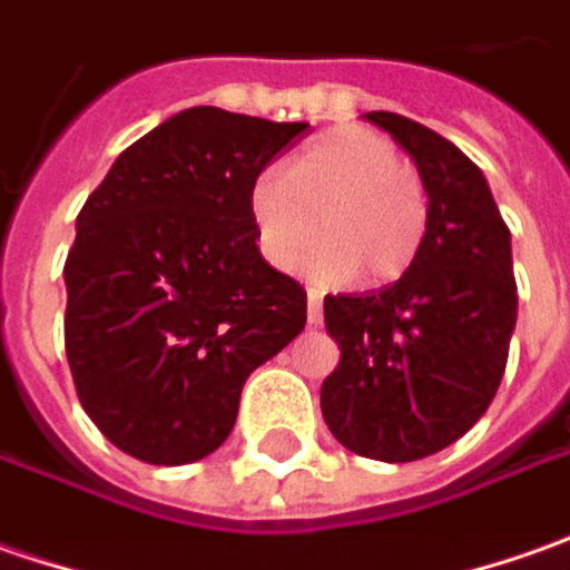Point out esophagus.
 <instances>
[{
    "mask_svg": "<svg viewBox=\"0 0 570 570\" xmlns=\"http://www.w3.org/2000/svg\"><path fill=\"white\" fill-rule=\"evenodd\" d=\"M308 324H322V293L308 289Z\"/></svg>",
    "mask_w": 570,
    "mask_h": 570,
    "instance_id": "1",
    "label": "esophagus"
}]
</instances>
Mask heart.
I'll use <instances>...</instances> for the list:
<instances>
[{"instance_id": "b5f03b06", "label": "heart", "mask_w": 570, "mask_h": 570, "mask_svg": "<svg viewBox=\"0 0 570 570\" xmlns=\"http://www.w3.org/2000/svg\"><path fill=\"white\" fill-rule=\"evenodd\" d=\"M252 217L274 267L293 265L322 226L327 236L308 248L305 274L337 284L363 271L365 284H391L425 243L429 191L394 141L344 126L299 150L286 173H262L252 188Z\"/></svg>"}]
</instances>
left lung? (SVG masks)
<instances>
[{
	"label": "left lung",
	"mask_w": 570,
	"mask_h": 570,
	"mask_svg": "<svg viewBox=\"0 0 570 570\" xmlns=\"http://www.w3.org/2000/svg\"><path fill=\"white\" fill-rule=\"evenodd\" d=\"M365 119L416 160L429 229L401 281L324 296L341 363L322 384V413L353 454L406 463L454 444L489 410L518 322V284L511 233L480 167L406 116L375 109Z\"/></svg>",
	"instance_id": "obj_1"
}]
</instances>
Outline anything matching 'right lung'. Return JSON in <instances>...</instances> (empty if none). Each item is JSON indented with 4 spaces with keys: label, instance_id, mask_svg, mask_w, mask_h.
<instances>
[{
    "label": "right lung",
    "instance_id": "1",
    "mask_svg": "<svg viewBox=\"0 0 570 570\" xmlns=\"http://www.w3.org/2000/svg\"><path fill=\"white\" fill-rule=\"evenodd\" d=\"M308 122L191 107L119 154L66 258L78 401L131 458L179 466L226 442L246 379L305 327V289L255 246L252 188Z\"/></svg>",
    "mask_w": 570,
    "mask_h": 570
}]
</instances>
